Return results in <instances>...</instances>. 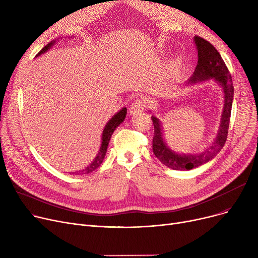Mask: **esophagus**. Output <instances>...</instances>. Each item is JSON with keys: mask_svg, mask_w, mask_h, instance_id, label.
I'll return each mask as SVG.
<instances>
[{"mask_svg": "<svg viewBox=\"0 0 258 258\" xmlns=\"http://www.w3.org/2000/svg\"><path fill=\"white\" fill-rule=\"evenodd\" d=\"M143 111V103L140 100H135L131 106H130V110L128 113L131 116H135V115H138L139 113H141Z\"/></svg>", "mask_w": 258, "mask_h": 258, "instance_id": "34e87169", "label": "esophagus"}]
</instances>
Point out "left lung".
<instances>
[{
    "label": "left lung",
    "mask_w": 258,
    "mask_h": 258,
    "mask_svg": "<svg viewBox=\"0 0 258 258\" xmlns=\"http://www.w3.org/2000/svg\"><path fill=\"white\" fill-rule=\"evenodd\" d=\"M195 44L198 50V64L196 70L187 81L188 85L201 83L209 79H213L215 83L221 85L224 92V108L221 117V125L218 136L213 143L207 147L204 152L196 155H180L171 151L165 143L163 138V127L161 121L152 116L155 126L153 138V152L162 164L174 170H190L197 168L212 160L224 147L228 136V130L231 116V108L233 101V83L227 66L222 56L209 42L200 36H195Z\"/></svg>",
    "instance_id": "left-lung-1"
}]
</instances>
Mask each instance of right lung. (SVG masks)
<instances>
[{"mask_svg": "<svg viewBox=\"0 0 258 258\" xmlns=\"http://www.w3.org/2000/svg\"><path fill=\"white\" fill-rule=\"evenodd\" d=\"M55 43H56L55 39L52 40L51 43H49L48 45H46L42 50H40V51L37 53L36 56H39L40 54H43V53H45L46 51H48ZM125 116H126V107H123V108H121V110H120L117 114H115L110 120H108V122L106 123V125L104 126L103 132H102L101 146H100V150H99L97 156L95 157V159L93 160V162H92V163H91L88 167H86V168L83 169V170H79L76 174H79V173H81V172H83V173H90V172H92L93 170H95V169L98 168V167L100 166V164L102 163V161H103V159H104V156H105V154H106L107 145H108V142H110V140H111L112 135H113L114 131L116 130V127H117L120 123H122V122H123V120L125 119Z\"/></svg>", "mask_w": 258, "mask_h": 258, "instance_id": "obj_1", "label": "right lung"}]
</instances>
